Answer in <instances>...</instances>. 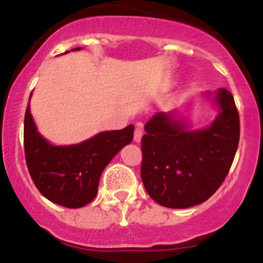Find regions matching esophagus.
I'll return each mask as SVG.
<instances>
[{
  "label": "esophagus",
  "instance_id": "1",
  "mask_svg": "<svg viewBox=\"0 0 263 263\" xmlns=\"http://www.w3.org/2000/svg\"><path fill=\"white\" fill-rule=\"evenodd\" d=\"M143 136V127H142V124H137L136 125V130H134V141L136 142H141V138H142Z\"/></svg>",
  "mask_w": 263,
  "mask_h": 263
}]
</instances>
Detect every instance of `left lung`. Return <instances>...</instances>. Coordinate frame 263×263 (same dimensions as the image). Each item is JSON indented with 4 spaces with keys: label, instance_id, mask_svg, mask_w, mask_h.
Returning a JSON list of instances; mask_svg holds the SVG:
<instances>
[{
    "label": "left lung",
    "instance_id": "8db88e82",
    "mask_svg": "<svg viewBox=\"0 0 263 263\" xmlns=\"http://www.w3.org/2000/svg\"><path fill=\"white\" fill-rule=\"evenodd\" d=\"M212 125L187 130L174 111L155 113L141 141V178L153 200L167 208H190L208 200L227 178L238 141L240 116L233 95L221 89Z\"/></svg>",
    "mask_w": 263,
    "mask_h": 263
}]
</instances>
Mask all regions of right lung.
Segmentation results:
<instances>
[{"mask_svg":"<svg viewBox=\"0 0 263 263\" xmlns=\"http://www.w3.org/2000/svg\"><path fill=\"white\" fill-rule=\"evenodd\" d=\"M133 133L134 126L129 125L121 130L99 133L78 145L53 146L36 132L29 103L25 113L23 147L30 176L39 192L52 203L66 208L87 205L96 196L106 164L132 142Z\"/></svg>","mask_w":263,"mask_h":263,"instance_id":"1","label":"right lung"}]
</instances>
